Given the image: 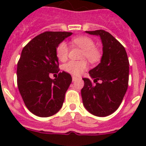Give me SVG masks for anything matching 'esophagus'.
I'll return each instance as SVG.
<instances>
[{
  "label": "esophagus",
  "instance_id": "34e87169",
  "mask_svg": "<svg viewBox=\"0 0 146 146\" xmlns=\"http://www.w3.org/2000/svg\"><path fill=\"white\" fill-rule=\"evenodd\" d=\"M77 80V77H74V76H73V77H72V81H73V82H74V81Z\"/></svg>",
  "mask_w": 146,
  "mask_h": 146
}]
</instances>
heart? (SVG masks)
Masks as SVG:
<instances>
[{
    "mask_svg": "<svg viewBox=\"0 0 146 146\" xmlns=\"http://www.w3.org/2000/svg\"><path fill=\"white\" fill-rule=\"evenodd\" d=\"M72 43L80 47L82 50V57L86 58L90 62H96L100 58V52L95 47L94 42L91 38L87 36H78L72 39ZM69 48L66 43L61 42L56 50V55L58 59L64 61L68 57ZM88 69V64L86 60L74 61L70 60L64 66V69L68 73L73 75H80L82 72Z\"/></svg>",
    "mask_w": 146,
    "mask_h": 146,
    "instance_id": "obj_1",
    "label": "heart"
}]
</instances>
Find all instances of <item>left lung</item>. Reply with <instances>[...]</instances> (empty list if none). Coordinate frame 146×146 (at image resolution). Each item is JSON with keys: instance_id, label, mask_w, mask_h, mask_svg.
<instances>
[{"instance_id": "1", "label": "left lung", "mask_w": 146, "mask_h": 146, "mask_svg": "<svg viewBox=\"0 0 146 146\" xmlns=\"http://www.w3.org/2000/svg\"><path fill=\"white\" fill-rule=\"evenodd\" d=\"M86 33L100 37L103 53L100 63L89 71L91 78H83L82 103L92 115L105 117L118 109L127 91L129 59L123 45L110 33L103 30Z\"/></svg>"}]
</instances>
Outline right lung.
<instances>
[{
	"mask_svg": "<svg viewBox=\"0 0 146 146\" xmlns=\"http://www.w3.org/2000/svg\"><path fill=\"white\" fill-rule=\"evenodd\" d=\"M70 32L47 31L38 35L23 48L17 64V86L25 106L38 117L52 116L60 110L72 77L58 72L56 50Z\"/></svg>",
	"mask_w": 146,
	"mask_h": 146,
	"instance_id": "obj_1",
	"label": "right lung"
}]
</instances>
